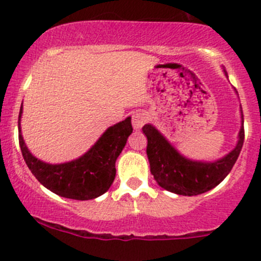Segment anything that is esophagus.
Masks as SVG:
<instances>
[{
    "mask_svg": "<svg viewBox=\"0 0 261 261\" xmlns=\"http://www.w3.org/2000/svg\"><path fill=\"white\" fill-rule=\"evenodd\" d=\"M149 120L147 117V114L144 111H136L133 114V126L135 130H139V128L143 127L145 125L146 121Z\"/></svg>",
    "mask_w": 261,
    "mask_h": 261,
    "instance_id": "1",
    "label": "esophagus"
}]
</instances>
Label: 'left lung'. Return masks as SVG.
I'll use <instances>...</instances> for the list:
<instances>
[{"instance_id":"left-lung-1","label":"left lung","mask_w":261,"mask_h":261,"mask_svg":"<svg viewBox=\"0 0 261 261\" xmlns=\"http://www.w3.org/2000/svg\"><path fill=\"white\" fill-rule=\"evenodd\" d=\"M143 131L147 138L146 154L154 179L162 188L180 196H197L218 186L235 165L245 139L243 123L238 145L230 154L215 163H202L181 156L151 125L144 126Z\"/></svg>"}]
</instances>
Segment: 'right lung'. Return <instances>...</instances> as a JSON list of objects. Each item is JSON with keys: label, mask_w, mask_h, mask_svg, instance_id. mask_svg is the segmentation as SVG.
I'll return each mask as SVG.
<instances>
[{"label": "right lung", "mask_w": 261, "mask_h": 261, "mask_svg": "<svg viewBox=\"0 0 261 261\" xmlns=\"http://www.w3.org/2000/svg\"><path fill=\"white\" fill-rule=\"evenodd\" d=\"M18 114V144L23 160L34 177L45 188L60 197L78 201L93 199L109 191L116 177L115 163L133 133L131 118L107 128L106 133L80 159L64 164H46L31 155L20 131Z\"/></svg>", "instance_id": "add662e5"}]
</instances>
